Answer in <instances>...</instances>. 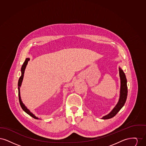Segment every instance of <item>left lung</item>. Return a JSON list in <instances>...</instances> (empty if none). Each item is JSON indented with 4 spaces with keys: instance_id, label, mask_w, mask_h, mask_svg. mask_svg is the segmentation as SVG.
I'll use <instances>...</instances> for the list:
<instances>
[{
    "instance_id": "obj_1",
    "label": "left lung",
    "mask_w": 146,
    "mask_h": 146,
    "mask_svg": "<svg viewBox=\"0 0 146 146\" xmlns=\"http://www.w3.org/2000/svg\"><path fill=\"white\" fill-rule=\"evenodd\" d=\"M119 72L120 80H121L120 98H119L118 104L116 105L115 108L112 110V111L110 114L104 117H103L104 119H108L114 117L118 113V111H119L121 110V108L123 107L127 98V80H126L125 73L120 68H119Z\"/></svg>"
}]
</instances>
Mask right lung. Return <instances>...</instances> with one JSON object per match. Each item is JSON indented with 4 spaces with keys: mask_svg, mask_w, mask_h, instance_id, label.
I'll list each match as a JSON object with an SVG mask.
<instances>
[{
    "mask_svg": "<svg viewBox=\"0 0 146 146\" xmlns=\"http://www.w3.org/2000/svg\"><path fill=\"white\" fill-rule=\"evenodd\" d=\"M29 61V58H27L26 59L25 61L23 63L22 67H21V73H22V74H21V76L19 78V82H18V89H19V102H20V104L21 106V108H22V110L25 111L26 113H27L28 114H29L30 116H31L32 117H33L35 119H38V118H36V117H35V115L32 113H31V111H29L28 110V109L26 108V107H25V106L24 104H23L22 102L21 101V97H20V87L21 86V84L22 82V80H23V76H24V73H25V68L26 67V66L28 63V62Z\"/></svg>",
    "mask_w": 146,
    "mask_h": 146,
    "instance_id": "right-lung-1",
    "label": "right lung"
}]
</instances>
